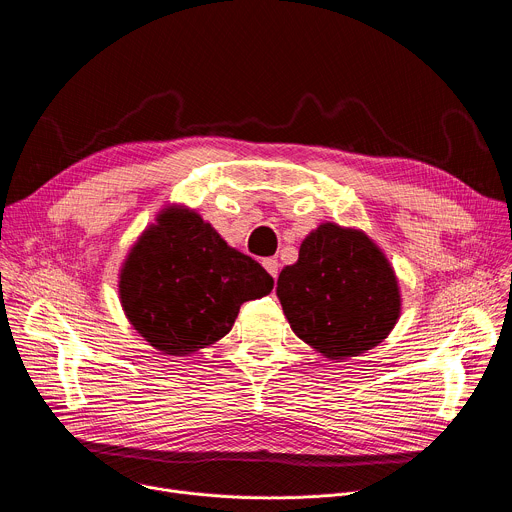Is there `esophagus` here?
Returning <instances> with one entry per match:
<instances>
[{"instance_id":"34e87169","label":"esophagus","mask_w":512,"mask_h":512,"mask_svg":"<svg viewBox=\"0 0 512 512\" xmlns=\"http://www.w3.org/2000/svg\"><path fill=\"white\" fill-rule=\"evenodd\" d=\"M263 267H265V271H267L273 279L277 277V273H279V263H277V259H273V257L263 259Z\"/></svg>"}]
</instances>
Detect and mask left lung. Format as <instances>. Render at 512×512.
Segmentation results:
<instances>
[{
    "label": "left lung",
    "instance_id": "left-lung-1",
    "mask_svg": "<svg viewBox=\"0 0 512 512\" xmlns=\"http://www.w3.org/2000/svg\"><path fill=\"white\" fill-rule=\"evenodd\" d=\"M277 298L291 330L330 360L383 342L401 310L397 277L379 247L332 223L310 233L298 263L279 273Z\"/></svg>",
    "mask_w": 512,
    "mask_h": 512
}]
</instances>
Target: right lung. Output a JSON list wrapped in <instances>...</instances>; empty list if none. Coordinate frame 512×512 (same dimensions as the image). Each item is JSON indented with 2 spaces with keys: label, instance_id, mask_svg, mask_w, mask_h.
<instances>
[{
  "label": "right lung",
  "instance_id": "1",
  "mask_svg": "<svg viewBox=\"0 0 512 512\" xmlns=\"http://www.w3.org/2000/svg\"><path fill=\"white\" fill-rule=\"evenodd\" d=\"M273 277L231 249L192 210L168 208L131 249L119 279L133 328L164 354L221 340L243 302L267 296Z\"/></svg>",
  "mask_w": 512,
  "mask_h": 512
}]
</instances>
